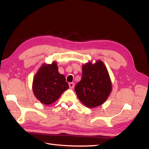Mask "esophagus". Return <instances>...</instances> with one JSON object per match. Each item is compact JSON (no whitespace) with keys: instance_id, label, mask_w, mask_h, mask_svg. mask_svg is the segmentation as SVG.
<instances>
[{"instance_id":"obj_1","label":"esophagus","mask_w":149,"mask_h":149,"mask_svg":"<svg viewBox=\"0 0 149 149\" xmlns=\"http://www.w3.org/2000/svg\"><path fill=\"white\" fill-rule=\"evenodd\" d=\"M69 87L70 88H73L74 87V83H69Z\"/></svg>"}]
</instances>
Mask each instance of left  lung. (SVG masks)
<instances>
[{
    "label": "left lung",
    "instance_id": "obj_1",
    "mask_svg": "<svg viewBox=\"0 0 149 149\" xmlns=\"http://www.w3.org/2000/svg\"><path fill=\"white\" fill-rule=\"evenodd\" d=\"M112 90V81L107 67L101 60L92 61L82 66V79L75 86L79 100L88 108L101 105Z\"/></svg>",
    "mask_w": 149,
    "mask_h": 149
}]
</instances>
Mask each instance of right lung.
Returning <instances> with one entry per match:
<instances>
[{"instance_id": "obj_1", "label": "right lung", "mask_w": 149, "mask_h": 149, "mask_svg": "<svg viewBox=\"0 0 149 149\" xmlns=\"http://www.w3.org/2000/svg\"><path fill=\"white\" fill-rule=\"evenodd\" d=\"M68 88L65 76L58 72L56 61L52 64L43 63L34 75L32 83L33 94L46 105L54 103Z\"/></svg>"}]
</instances>
